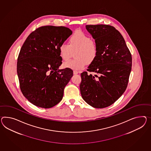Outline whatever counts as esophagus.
<instances>
[{"instance_id": "obj_1", "label": "esophagus", "mask_w": 151, "mask_h": 151, "mask_svg": "<svg viewBox=\"0 0 151 151\" xmlns=\"http://www.w3.org/2000/svg\"><path fill=\"white\" fill-rule=\"evenodd\" d=\"M73 73H74V75H76V74H77L78 73V72L77 71H75V70H74V71H73Z\"/></svg>"}]
</instances>
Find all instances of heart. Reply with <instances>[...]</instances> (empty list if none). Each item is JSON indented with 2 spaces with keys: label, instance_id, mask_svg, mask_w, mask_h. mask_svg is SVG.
<instances>
[{
  "label": "heart",
  "instance_id": "heart-1",
  "mask_svg": "<svg viewBox=\"0 0 151 151\" xmlns=\"http://www.w3.org/2000/svg\"><path fill=\"white\" fill-rule=\"evenodd\" d=\"M61 58L67 61L75 54V59L63 64V67L73 70H81L96 60L98 55V47L96 41L81 30L75 32L70 37L69 44L62 43L59 47Z\"/></svg>",
  "mask_w": 151,
  "mask_h": 151
}]
</instances>
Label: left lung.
<instances>
[{
    "label": "left lung",
    "mask_w": 151,
    "mask_h": 151,
    "mask_svg": "<svg viewBox=\"0 0 151 151\" xmlns=\"http://www.w3.org/2000/svg\"><path fill=\"white\" fill-rule=\"evenodd\" d=\"M98 47L96 60L81 74L80 86L83 99L94 108L110 106L127 87L132 57L125 40L117 30L105 24L86 25Z\"/></svg>",
    "instance_id": "1"
}]
</instances>
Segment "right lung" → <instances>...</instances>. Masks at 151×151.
<instances>
[{
  "mask_svg": "<svg viewBox=\"0 0 151 151\" xmlns=\"http://www.w3.org/2000/svg\"><path fill=\"white\" fill-rule=\"evenodd\" d=\"M71 34L67 27L42 26L30 34L22 45L17 63L20 89L34 105L48 109L62 99L73 71L58 69L62 63L59 47Z\"/></svg>",
  "mask_w": 151,
  "mask_h": 151,
  "instance_id": "1",
  "label": "right lung"
}]
</instances>
